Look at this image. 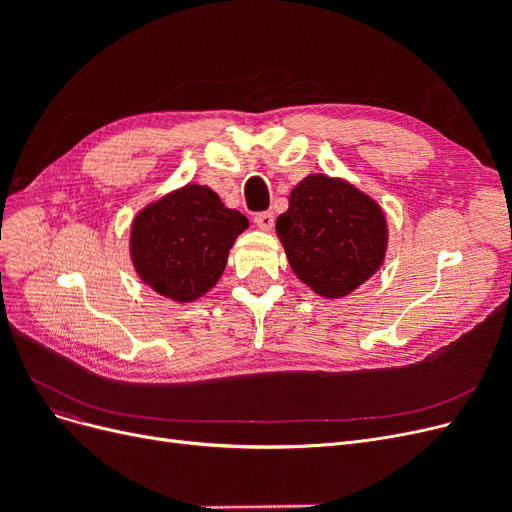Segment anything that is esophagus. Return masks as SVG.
I'll list each match as a JSON object with an SVG mask.
<instances>
[{
	"mask_svg": "<svg viewBox=\"0 0 512 512\" xmlns=\"http://www.w3.org/2000/svg\"><path fill=\"white\" fill-rule=\"evenodd\" d=\"M273 213L271 211H260L254 215V224L260 228V230H271L273 228Z\"/></svg>",
	"mask_w": 512,
	"mask_h": 512,
	"instance_id": "obj_1",
	"label": "esophagus"
}]
</instances>
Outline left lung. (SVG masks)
Returning a JSON list of instances; mask_svg holds the SVG:
<instances>
[{
    "label": "left lung",
    "mask_w": 512,
    "mask_h": 512,
    "mask_svg": "<svg viewBox=\"0 0 512 512\" xmlns=\"http://www.w3.org/2000/svg\"><path fill=\"white\" fill-rule=\"evenodd\" d=\"M292 271L320 297L342 299L374 275L386 252L384 213L354 185L309 175L275 222Z\"/></svg>",
    "instance_id": "1"
}]
</instances>
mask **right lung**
Listing matches in <instances>:
<instances>
[{"label":"right lung","mask_w":512,"mask_h":512,"mask_svg":"<svg viewBox=\"0 0 512 512\" xmlns=\"http://www.w3.org/2000/svg\"><path fill=\"white\" fill-rule=\"evenodd\" d=\"M247 228L207 185L188 183L136 215L130 254L141 280L162 297L190 303L222 277L228 252Z\"/></svg>","instance_id":"obj_1"}]
</instances>
